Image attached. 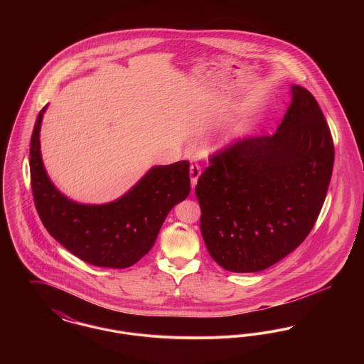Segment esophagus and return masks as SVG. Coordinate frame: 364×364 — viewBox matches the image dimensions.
Returning a JSON list of instances; mask_svg holds the SVG:
<instances>
[{"instance_id":"34e87169","label":"esophagus","mask_w":364,"mask_h":364,"mask_svg":"<svg viewBox=\"0 0 364 364\" xmlns=\"http://www.w3.org/2000/svg\"><path fill=\"white\" fill-rule=\"evenodd\" d=\"M199 176H200V166L198 164H192L190 168L191 187H192V190L195 188Z\"/></svg>"}]
</instances>
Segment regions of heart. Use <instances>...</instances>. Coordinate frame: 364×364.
Returning <instances> with one entry per match:
<instances>
[{"label":"heart","mask_w":364,"mask_h":364,"mask_svg":"<svg viewBox=\"0 0 364 364\" xmlns=\"http://www.w3.org/2000/svg\"><path fill=\"white\" fill-rule=\"evenodd\" d=\"M225 144H228V143H226V141H224V143H221V144H220V147H224Z\"/></svg>","instance_id":"1"}]
</instances>
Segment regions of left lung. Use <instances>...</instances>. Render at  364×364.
Listing matches in <instances>:
<instances>
[{"label": "left lung", "instance_id": "obj_1", "mask_svg": "<svg viewBox=\"0 0 364 364\" xmlns=\"http://www.w3.org/2000/svg\"><path fill=\"white\" fill-rule=\"evenodd\" d=\"M334 164L325 116L291 86L273 135L239 140L210 158L195 193L208 254L233 273L262 272L297 248L323 206Z\"/></svg>", "mask_w": 364, "mask_h": 364}]
</instances>
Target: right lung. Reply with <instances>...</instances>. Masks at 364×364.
Instances as JSON below:
<instances>
[{
    "label": "right lung",
    "instance_id": "1",
    "mask_svg": "<svg viewBox=\"0 0 364 364\" xmlns=\"http://www.w3.org/2000/svg\"><path fill=\"white\" fill-rule=\"evenodd\" d=\"M39 112L30 144L35 208L42 224L70 252L90 264L125 269L154 245L169 211L190 193V162L156 165L119 199L104 205L70 200L54 187L41 156Z\"/></svg>",
    "mask_w": 364,
    "mask_h": 364
}]
</instances>
